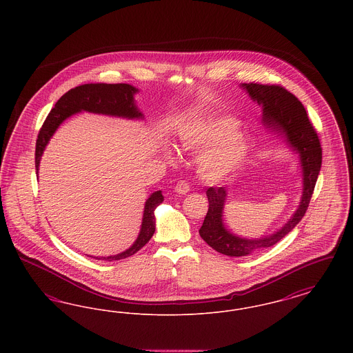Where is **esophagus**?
Segmentation results:
<instances>
[{
    "mask_svg": "<svg viewBox=\"0 0 353 353\" xmlns=\"http://www.w3.org/2000/svg\"><path fill=\"white\" fill-rule=\"evenodd\" d=\"M189 189H190V186H189L188 183H185V181H180V183H177V185H176L174 192H176L177 194H186V193L189 192Z\"/></svg>",
    "mask_w": 353,
    "mask_h": 353,
    "instance_id": "1",
    "label": "esophagus"
}]
</instances>
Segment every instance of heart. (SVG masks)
Returning <instances> with one entry per match:
<instances>
[{"instance_id": "heart-1", "label": "heart", "mask_w": 353, "mask_h": 353, "mask_svg": "<svg viewBox=\"0 0 353 353\" xmlns=\"http://www.w3.org/2000/svg\"><path fill=\"white\" fill-rule=\"evenodd\" d=\"M233 118H208L190 123L180 132V140L189 150L202 152L197 160L199 173L203 179L221 181L230 176L245 160L250 148V136L239 131ZM172 159V152H168Z\"/></svg>"}]
</instances>
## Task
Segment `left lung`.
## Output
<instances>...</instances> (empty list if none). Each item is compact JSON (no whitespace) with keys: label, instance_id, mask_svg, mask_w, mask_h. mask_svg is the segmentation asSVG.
Returning <instances> with one entry per match:
<instances>
[{"label":"left lung","instance_id":"8db88e82","mask_svg":"<svg viewBox=\"0 0 353 353\" xmlns=\"http://www.w3.org/2000/svg\"><path fill=\"white\" fill-rule=\"evenodd\" d=\"M254 103L262 107V123L270 134L281 139L292 152L298 153L302 177V194L299 205L282 228L271 234L249 238L235 234L223 221L228 190L209 188L206 192L209 209L203 219L200 235L216 252L229 256H246L265 250L285 238L303 219L311 200L321 167L319 137L314 130L301 101L279 85L241 83Z\"/></svg>","mask_w":353,"mask_h":353}]
</instances>
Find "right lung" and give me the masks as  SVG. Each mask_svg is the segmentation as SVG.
<instances>
[{"mask_svg": "<svg viewBox=\"0 0 353 353\" xmlns=\"http://www.w3.org/2000/svg\"><path fill=\"white\" fill-rule=\"evenodd\" d=\"M139 88L132 84L118 83H91L78 85L71 88L59 101L55 103L49 117L45 120L35 144V170L38 177L39 163L42 154L46 150L51 137L57 132L63 121L68 118L81 114L91 112L97 115H105L112 118L127 119V120H144V114L137 107V101H134L136 94H139ZM164 201V196L161 190L153 192L144 203V212L141 219V226L137 238L134 243L124 252L108 256H92L98 261H120L128 258L139 252L154 233L156 229V208Z\"/></svg>", "mask_w": 353, "mask_h": 353, "instance_id": "right-lung-1", "label": "right lung"}]
</instances>
